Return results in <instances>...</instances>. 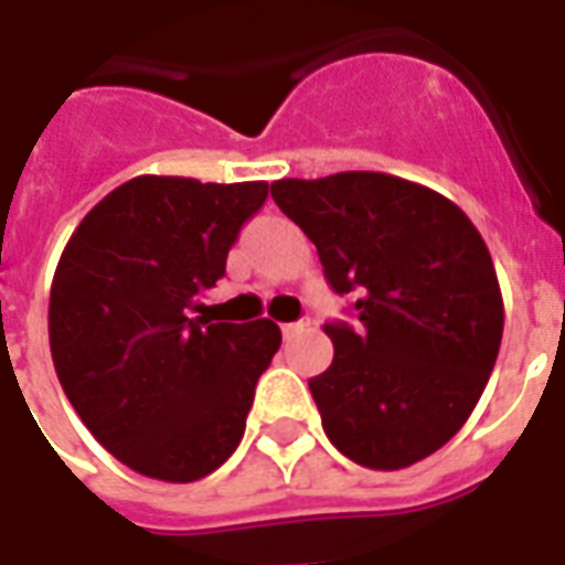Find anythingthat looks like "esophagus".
I'll return each mask as SVG.
<instances>
[{
	"label": "esophagus",
	"instance_id": "34e87169",
	"mask_svg": "<svg viewBox=\"0 0 565 565\" xmlns=\"http://www.w3.org/2000/svg\"><path fill=\"white\" fill-rule=\"evenodd\" d=\"M308 327V320H294V323H281V332L284 339H290V335H296V332H302Z\"/></svg>",
	"mask_w": 565,
	"mask_h": 565
}]
</instances>
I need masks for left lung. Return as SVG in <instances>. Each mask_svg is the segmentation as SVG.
Masks as SVG:
<instances>
[{
	"mask_svg": "<svg viewBox=\"0 0 565 565\" xmlns=\"http://www.w3.org/2000/svg\"><path fill=\"white\" fill-rule=\"evenodd\" d=\"M318 247L356 330L327 323L332 366L308 381L323 433L366 469H405L460 433L502 342V290L484 238L448 196L384 172L271 184Z\"/></svg>",
	"mask_w": 565,
	"mask_h": 565,
	"instance_id": "8db88e82",
	"label": "left lung"
}]
</instances>
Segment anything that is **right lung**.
<instances>
[{
  "mask_svg": "<svg viewBox=\"0 0 565 565\" xmlns=\"http://www.w3.org/2000/svg\"><path fill=\"white\" fill-rule=\"evenodd\" d=\"M266 196V181L139 174L93 205L63 247L47 306L56 379L132 472L190 484L245 436L281 330L269 318L214 323L193 311Z\"/></svg>",
  "mask_w": 565,
  "mask_h": 565,
  "instance_id": "add662e5",
  "label": "right lung"
}]
</instances>
